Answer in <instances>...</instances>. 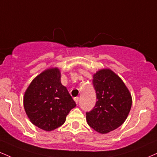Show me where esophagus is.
I'll return each mask as SVG.
<instances>
[{
  "label": "esophagus",
  "mask_w": 157,
  "mask_h": 157,
  "mask_svg": "<svg viewBox=\"0 0 157 157\" xmlns=\"http://www.w3.org/2000/svg\"><path fill=\"white\" fill-rule=\"evenodd\" d=\"M74 100H75V102L77 104V103H78V101H79V97H75V98H74Z\"/></svg>",
  "instance_id": "34e87169"
}]
</instances>
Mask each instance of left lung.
<instances>
[{
    "label": "left lung",
    "instance_id": "8db88e82",
    "mask_svg": "<svg viewBox=\"0 0 157 157\" xmlns=\"http://www.w3.org/2000/svg\"><path fill=\"white\" fill-rule=\"evenodd\" d=\"M97 102L86 120L97 132L106 134L125 121L132 107V97L121 79L110 69H101L94 75Z\"/></svg>",
    "mask_w": 157,
    "mask_h": 157
}]
</instances>
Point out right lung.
<instances>
[{
  "label": "right lung",
  "instance_id": "right-lung-1",
  "mask_svg": "<svg viewBox=\"0 0 157 157\" xmlns=\"http://www.w3.org/2000/svg\"><path fill=\"white\" fill-rule=\"evenodd\" d=\"M23 105L32 124L45 131L63 125L69 111L76 107L60 82L58 68L47 69L32 81L25 93Z\"/></svg>",
  "mask_w": 157,
  "mask_h": 157
}]
</instances>
